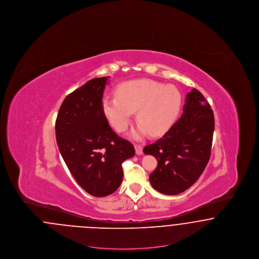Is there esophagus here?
<instances>
[{
	"label": "esophagus",
	"instance_id": "1",
	"mask_svg": "<svg viewBox=\"0 0 259 259\" xmlns=\"http://www.w3.org/2000/svg\"><path fill=\"white\" fill-rule=\"evenodd\" d=\"M136 153L138 155H142L143 154V147L141 145H135Z\"/></svg>",
	"mask_w": 259,
	"mask_h": 259
}]
</instances>
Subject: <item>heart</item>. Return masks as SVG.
I'll return each mask as SVG.
<instances>
[{
	"mask_svg": "<svg viewBox=\"0 0 259 259\" xmlns=\"http://www.w3.org/2000/svg\"><path fill=\"white\" fill-rule=\"evenodd\" d=\"M115 95L103 99V111L117 132L127 129L133 112H137L140 126L133 132L136 138L147 132L153 137L166 133L182 106V95L177 87L152 79L124 82L115 89Z\"/></svg>",
	"mask_w": 259,
	"mask_h": 259,
	"instance_id": "1",
	"label": "heart"
}]
</instances>
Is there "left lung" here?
<instances>
[{
    "instance_id": "left-lung-1",
    "label": "left lung",
    "mask_w": 259,
    "mask_h": 259,
    "mask_svg": "<svg viewBox=\"0 0 259 259\" xmlns=\"http://www.w3.org/2000/svg\"><path fill=\"white\" fill-rule=\"evenodd\" d=\"M184 113L169 131L144 153L153 155L158 165L149 176L152 187L166 195L184 192L205 170L214 130V117L209 103L193 88L185 98Z\"/></svg>"
}]
</instances>
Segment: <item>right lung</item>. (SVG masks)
I'll list each match as a JSON object with an SVG mask.
<instances>
[{"label": "right lung", "instance_id": "add662e5", "mask_svg": "<svg viewBox=\"0 0 259 259\" xmlns=\"http://www.w3.org/2000/svg\"><path fill=\"white\" fill-rule=\"evenodd\" d=\"M108 76L88 80L62 103L56 141L67 167L87 193L104 197L123 180L121 164L135 154L133 145L116 135L102 108Z\"/></svg>", "mask_w": 259, "mask_h": 259}]
</instances>
